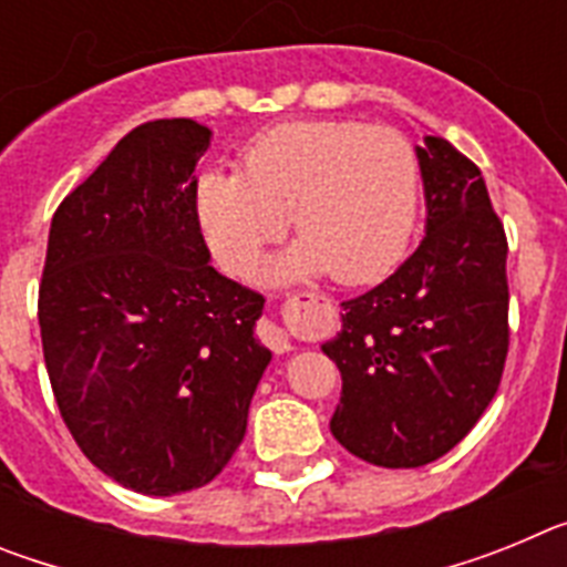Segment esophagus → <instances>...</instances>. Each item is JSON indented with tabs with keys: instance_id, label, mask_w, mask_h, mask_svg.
<instances>
[{
	"instance_id": "34e87169",
	"label": "esophagus",
	"mask_w": 567,
	"mask_h": 567,
	"mask_svg": "<svg viewBox=\"0 0 567 567\" xmlns=\"http://www.w3.org/2000/svg\"><path fill=\"white\" fill-rule=\"evenodd\" d=\"M315 300V298H312ZM295 303H300V307H309V300H298V298H295ZM275 349H278V352H284V349H289V346H287V340H280L278 338V334H275Z\"/></svg>"
}]
</instances>
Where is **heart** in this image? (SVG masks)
<instances>
[{
  "instance_id": "b5f03b06",
  "label": "heart",
  "mask_w": 567,
  "mask_h": 567,
  "mask_svg": "<svg viewBox=\"0 0 567 567\" xmlns=\"http://www.w3.org/2000/svg\"><path fill=\"white\" fill-rule=\"evenodd\" d=\"M420 209L417 153L398 130L349 118L289 122L240 153V173L207 169L195 182V215L215 258L252 272L292 215L298 247L275 278L329 272L369 284L398 267Z\"/></svg>"
}]
</instances>
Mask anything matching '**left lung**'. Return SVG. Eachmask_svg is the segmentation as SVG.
<instances>
[{"mask_svg": "<svg viewBox=\"0 0 567 567\" xmlns=\"http://www.w3.org/2000/svg\"><path fill=\"white\" fill-rule=\"evenodd\" d=\"M425 238L383 284L343 300L323 343L343 394L332 434L380 468H420L474 429L508 358V238L480 167L445 138L417 150Z\"/></svg>", "mask_w": 567, "mask_h": 567, "instance_id": "8db88e82", "label": "left lung"}]
</instances>
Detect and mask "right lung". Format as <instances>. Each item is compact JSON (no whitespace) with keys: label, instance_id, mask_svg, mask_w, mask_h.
Returning a JSON list of instances; mask_svg holds the SVG:
<instances>
[{"label":"right lung","instance_id":"obj_1","mask_svg":"<svg viewBox=\"0 0 567 567\" xmlns=\"http://www.w3.org/2000/svg\"><path fill=\"white\" fill-rule=\"evenodd\" d=\"M209 130H130L59 204L39 284L50 389L84 457L124 488L213 483L247 434L272 354L264 295L209 267L195 164Z\"/></svg>","mask_w":567,"mask_h":567}]
</instances>
